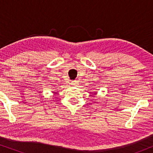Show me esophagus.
<instances>
[{
  "label": "esophagus",
  "instance_id": "1",
  "mask_svg": "<svg viewBox=\"0 0 153 153\" xmlns=\"http://www.w3.org/2000/svg\"><path fill=\"white\" fill-rule=\"evenodd\" d=\"M77 84H78V83H77V81H72V85H73V86H76Z\"/></svg>",
  "mask_w": 153,
  "mask_h": 153
}]
</instances>
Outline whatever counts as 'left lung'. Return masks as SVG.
<instances>
[{
	"label": "left lung",
	"instance_id": "obj_1",
	"mask_svg": "<svg viewBox=\"0 0 153 153\" xmlns=\"http://www.w3.org/2000/svg\"><path fill=\"white\" fill-rule=\"evenodd\" d=\"M94 95H97V93H94Z\"/></svg>",
	"mask_w": 153,
	"mask_h": 153
}]
</instances>
